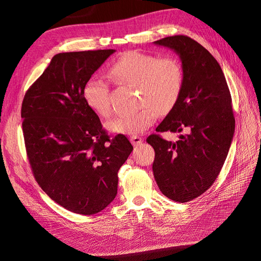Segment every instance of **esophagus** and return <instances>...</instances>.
Instances as JSON below:
<instances>
[{
	"mask_svg": "<svg viewBox=\"0 0 261 261\" xmlns=\"http://www.w3.org/2000/svg\"><path fill=\"white\" fill-rule=\"evenodd\" d=\"M130 141H132V144L134 146H138V145H140L141 143H143L144 139L141 138V137H139V136H132L130 137Z\"/></svg>",
	"mask_w": 261,
	"mask_h": 261,
	"instance_id": "1",
	"label": "esophagus"
}]
</instances>
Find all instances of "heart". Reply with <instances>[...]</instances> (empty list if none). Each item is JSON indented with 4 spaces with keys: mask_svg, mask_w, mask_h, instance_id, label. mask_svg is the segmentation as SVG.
Here are the masks:
<instances>
[{
    "mask_svg": "<svg viewBox=\"0 0 261 261\" xmlns=\"http://www.w3.org/2000/svg\"><path fill=\"white\" fill-rule=\"evenodd\" d=\"M114 82L137 87V111L118 115L107 123L110 132L137 135L155 122L158 114H167L180 97L184 72L180 63L170 55L158 58L152 54L130 51L118 58L109 69ZM84 100L101 117L111 113L108 83L93 77L83 88Z\"/></svg>",
    "mask_w": 261,
    "mask_h": 261,
    "instance_id": "obj_1",
    "label": "heart"
}]
</instances>
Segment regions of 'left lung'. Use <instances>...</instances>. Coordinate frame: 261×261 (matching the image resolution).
Returning <instances> with one entry per match:
<instances>
[{
    "label": "left lung",
    "mask_w": 261,
    "mask_h": 261,
    "mask_svg": "<svg viewBox=\"0 0 261 261\" xmlns=\"http://www.w3.org/2000/svg\"><path fill=\"white\" fill-rule=\"evenodd\" d=\"M153 43L175 51L184 72L177 103L155 130L186 134L175 143L156 134L147 138L154 149L152 171L164 196L187 202L209 189L223 167L235 130L232 98L219 63L194 39L172 36Z\"/></svg>",
    "instance_id": "8db88e82"
}]
</instances>
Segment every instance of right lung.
Masks as SVG:
<instances>
[{"mask_svg": "<svg viewBox=\"0 0 261 261\" xmlns=\"http://www.w3.org/2000/svg\"><path fill=\"white\" fill-rule=\"evenodd\" d=\"M114 52L54 55L22 100V133L34 176L52 200L78 215H94L114 200L117 172L133 151L124 135H108L83 97L86 82Z\"/></svg>", "mask_w": 261, "mask_h": 261, "instance_id": "obj_1", "label": "right lung"}]
</instances>
